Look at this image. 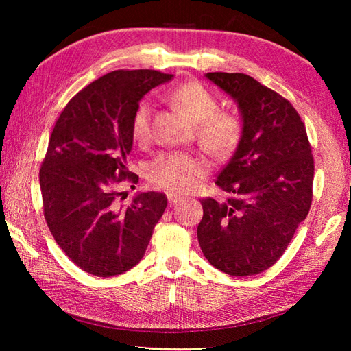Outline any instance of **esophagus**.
I'll use <instances>...</instances> for the list:
<instances>
[{
	"instance_id": "1",
	"label": "esophagus",
	"mask_w": 351,
	"mask_h": 351,
	"mask_svg": "<svg viewBox=\"0 0 351 351\" xmlns=\"http://www.w3.org/2000/svg\"><path fill=\"white\" fill-rule=\"evenodd\" d=\"M182 199H184V197H182V196H178L176 193H170V191L167 193V200H169V205H170V206L178 205V204L181 202Z\"/></svg>"
}]
</instances>
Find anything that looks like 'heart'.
Listing matches in <instances>:
<instances>
[{
  "instance_id": "heart-1",
  "label": "heart",
  "mask_w": 351,
  "mask_h": 351,
  "mask_svg": "<svg viewBox=\"0 0 351 351\" xmlns=\"http://www.w3.org/2000/svg\"><path fill=\"white\" fill-rule=\"evenodd\" d=\"M169 101L197 125L200 141L214 152H228L240 138V123L226 113H217L219 104L199 83H185L169 93ZM152 106L141 101L132 116L131 134L136 141H145L151 131ZM208 170L206 162L189 152H162L147 166V178L155 185L171 193L190 191Z\"/></svg>"
}]
</instances>
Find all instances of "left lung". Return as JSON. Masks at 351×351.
<instances>
[{"label":"left lung","instance_id":"8db88e82","mask_svg":"<svg viewBox=\"0 0 351 351\" xmlns=\"http://www.w3.org/2000/svg\"><path fill=\"white\" fill-rule=\"evenodd\" d=\"M205 77L235 101L243 126L215 181L234 197L202 200L197 240L220 271L258 274L283 255L309 213L314 158L306 128L285 98L255 78L228 72Z\"/></svg>","mask_w":351,"mask_h":351}]
</instances>
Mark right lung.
I'll use <instances>...</instances> for the list:
<instances>
[{"instance_id":"right-lung-1","label":"right lung","mask_w":351,"mask_h":351,"mask_svg":"<svg viewBox=\"0 0 351 351\" xmlns=\"http://www.w3.org/2000/svg\"><path fill=\"white\" fill-rule=\"evenodd\" d=\"M171 78L151 69L110 72L73 96L52 130L39 171L45 220L72 263L93 276L110 278L137 265L167 206L166 195L156 191L119 205L114 189L138 182L126 167L134 111Z\"/></svg>"}]
</instances>
